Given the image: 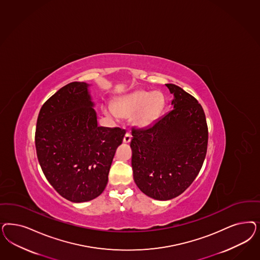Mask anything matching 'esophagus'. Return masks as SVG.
I'll return each instance as SVG.
<instances>
[{"label": "esophagus", "mask_w": 260, "mask_h": 260, "mask_svg": "<svg viewBox=\"0 0 260 260\" xmlns=\"http://www.w3.org/2000/svg\"><path fill=\"white\" fill-rule=\"evenodd\" d=\"M131 142V135L129 133H126L124 138H123V143H129Z\"/></svg>", "instance_id": "34e87169"}]
</instances>
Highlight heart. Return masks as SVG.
I'll use <instances>...</instances> for the list:
<instances>
[{
	"label": "heart",
	"mask_w": 260,
	"mask_h": 260,
	"mask_svg": "<svg viewBox=\"0 0 260 260\" xmlns=\"http://www.w3.org/2000/svg\"><path fill=\"white\" fill-rule=\"evenodd\" d=\"M165 106V99L161 93L138 91L117 101L114 107L104 112L110 116L130 117L138 111L136 122L139 126L146 127L154 123L159 117Z\"/></svg>",
	"instance_id": "obj_1"
}]
</instances>
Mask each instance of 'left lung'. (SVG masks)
<instances>
[{"instance_id":"obj_1","label":"left lung","mask_w":260,"mask_h":260,"mask_svg":"<svg viewBox=\"0 0 260 260\" xmlns=\"http://www.w3.org/2000/svg\"><path fill=\"white\" fill-rule=\"evenodd\" d=\"M171 110L152 125L132 129L134 181L144 194L157 200L173 199L192 184L208 149L206 116L197 100L174 84Z\"/></svg>"}]
</instances>
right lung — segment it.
<instances>
[{
	"mask_svg": "<svg viewBox=\"0 0 260 260\" xmlns=\"http://www.w3.org/2000/svg\"><path fill=\"white\" fill-rule=\"evenodd\" d=\"M88 84L72 82L43 104L35 147L43 173L69 201H91L106 187L126 131L98 125Z\"/></svg>",
	"mask_w": 260,
	"mask_h": 260,
	"instance_id": "add662e5",
	"label": "right lung"
}]
</instances>
